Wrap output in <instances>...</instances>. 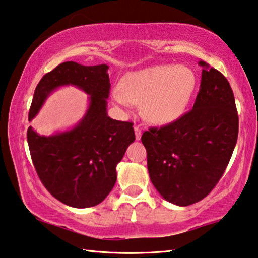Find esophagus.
Masks as SVG:
<instances>
[{"mask_svg":"<svg viewBox=\"0 0 258 258\" xmlns=\"http://www.w3.org/2000/svg\"><path fill=\"white\" fill-rule=\"evenodd\" d=\"M135 135H136V139L139 141L142 138V129L139 128V125H135Z\"/></svg>","mask_w":258,"mask_h":258,"instance_id":"1","label":"esophagus"}]
</instances>
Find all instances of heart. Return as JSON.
Returning a JSON list of instances; mask_svg holds the SVG:
<instances>
[{
	"instance_id": "heart-1",
	"label": "heart",
	"mask_w": 258,
	"mask_h": 258,
	"mask_svg": "<svg viewBox=\"0 0 258 258\" xmlns=\"http://www.w3.org/2000/svg\"><path fill=\"white\" fill-rule=\"evenodd\" d=\"M196 85L190 68L160 64L126 74L121 80V90H114L112 97L124 108L143 103L148 121L168 124L186 112Z\"/></svg>"
}]
</instances>
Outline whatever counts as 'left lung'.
Listing matches in <instances>:
<instances>
[{
  "label": "left lung",
  "instance_id": "obj_1",
  "mask_svg": "<svg viewBox=\"0 0 258 258\" xmlns=\"http://www.w3.org/2000/svg\"><path fill=\"white\" fill-rule=\"evenodd\" d=\"M190 111L142 136L152 183L172 204L205 198L222 177L236 146L239 117L227 78L204 61Z\"/></svg>",
  "mask_w": 258,
  "mask_h": 258
}]
</instances>
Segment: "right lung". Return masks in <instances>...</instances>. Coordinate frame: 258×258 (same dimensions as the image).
Listing matches in <instances>:
<instances>
[{
	"label": "right lung",
	"instance_id": "obj_1",
	"mask_svg": "<svg viewBox=\"0 0 258 258\" xmlns=\"http://www.w3.org/2000/svg\"><path fill=\"white\" fill-rule=\"evenodd\" d=\"M106 64L81 66L63 62L47 72L35 89L28 120L60 86L72 85L89 95V106L75 128L40 136L29 126L27 141L38 178L63 204L85 209L105 200L116 181V164L135 141L133 122L107 115L110 78Z\"/></svg>",
	"mask_w": 258,
	"mask_h": 258
}]
</instances>
